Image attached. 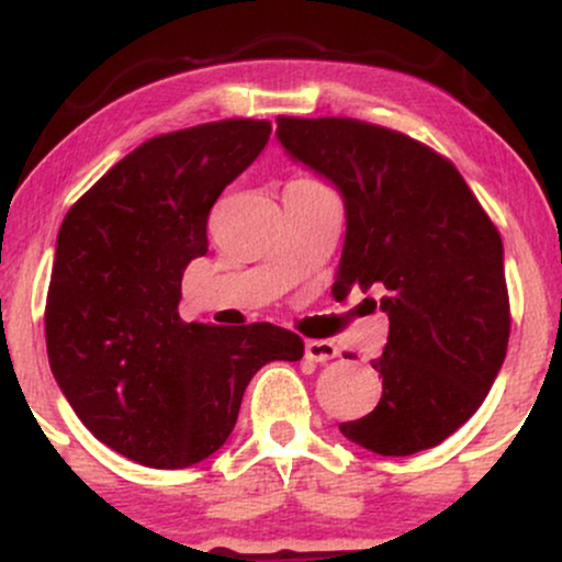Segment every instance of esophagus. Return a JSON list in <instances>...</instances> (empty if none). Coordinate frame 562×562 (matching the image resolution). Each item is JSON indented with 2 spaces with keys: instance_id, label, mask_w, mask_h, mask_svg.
<instances>
[{
  "instance_id": "1",
  "label": "esophagus",
  "mask_w": 562,
  "mask_h": 562,
  "mask_svg": "<svg viewBox=\"0 0 562 562\" xmlns=\"http://www.w3.org/2000/svg\"><path fill=\"white\" fill-rule=\"evenodd\" d=\"M338 346L333 340H306V359L308 362H330L338 357Z\"/></svg>"
}]
</instances>
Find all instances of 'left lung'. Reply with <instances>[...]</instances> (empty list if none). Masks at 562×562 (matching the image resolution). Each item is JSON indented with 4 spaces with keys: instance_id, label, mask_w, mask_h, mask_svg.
Segmentation results:
<instances>
[{
    "instance_id": "left-lung-1",
    "label": "left lung",
    "mask_w": 562,
    "mask_h": 562,
    "mask_svg": "<svg viewBox=\"0 0 562 562\" xmlns=\"http://www.w3.org/2000/svg\"><path fill=\"white\" fill-rule=\"evenodd\" d=\"M277 139L344 195L333 293L378 290L391 322L389 344L372 359L383 396L370 415L340 423V434L383 457L436 447L475 415L505 362L499 232L454 164L402 132L277 115Z\"/></svg>"
}]
</instances>
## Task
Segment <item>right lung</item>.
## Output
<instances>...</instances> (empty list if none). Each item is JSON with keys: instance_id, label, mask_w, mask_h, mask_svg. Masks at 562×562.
<instances>
[{"instance_id": "1", "label": "right lung", "mask_w": 562, "mask_h": 562, "mask_svg": "<svg viewBox=\"0 0 562 562\" xmlns=\"http://www.w3.org/2000/svg\"><path fill=\"white\" fill-rule=\"evenodd\" d=\"M269 121L158 134L121 158L63 218L44 335L53 375L92 434L147 468H190L224 447L243 393L303 340L254 322H182V274L209 250V214L259 158Z\"/></svg>"}]
</instances>
